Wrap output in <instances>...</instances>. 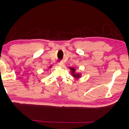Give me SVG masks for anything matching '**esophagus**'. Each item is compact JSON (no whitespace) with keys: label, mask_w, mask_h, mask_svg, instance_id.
I'll list each match as a JSON object with an SVG mask.
<instances>
[{"label":"esophagus","mask_w":129,"mask_h":129,"mask_svg":"<svg viewBox=\"0 0 129 129\" xmlns=\"http://www.w3.org/2000/svg\"><path fill=\"white\" fill-rule=\"evenodd\" d=\"M58 65H59V66L60 67H63L64 65V62L63 61H61V62H59L58 63Z\"/></svg>","instance_id":"esophagus-1"}]
</instances>
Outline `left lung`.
<instances>
[{
	"instance_id": "8db88e82",
	"label": "left lung",
	"mask_w": 129,
	"mask_h": 129,
	"mask_svg": "<svg viewBox=\"0 0 129 129\" xmlns=\"http://www.w3.org/2000/svg\"><path fill=\"white\" fill-rule=\"evenodd\" d=\"M69 69L71 70L72 75V76H73L74 77L77 78H79L80 77V76H81L80 74H79V73H75L76 69L75 68H70L69 67Z\"/></svg>"
}]
</instances>
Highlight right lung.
<instances>
[{"mask_svg":"<svg viewBox=\"0 0 129 129\" xmlns=\"http://www.w3.org/2000/svg\"><path fill=\"white\" fill-rule=\"evenodd\" d=\"M51 67H50V68H51Z\"/></svg>","mask_w":129,"mask_h":129,"instance_id":"right-lung-1","label":"right lung"}]
</instances>
